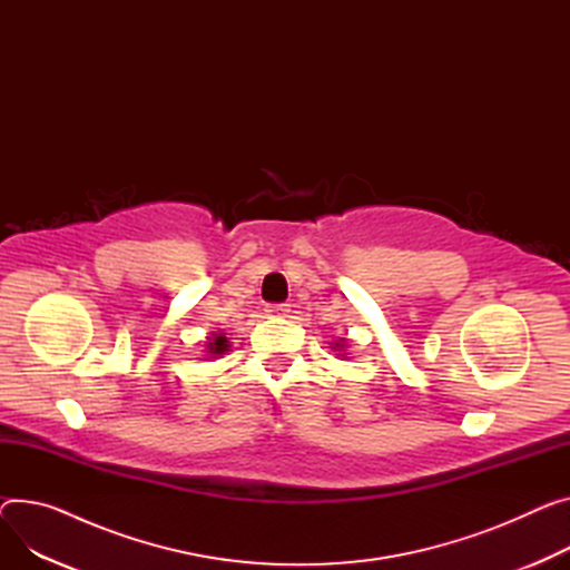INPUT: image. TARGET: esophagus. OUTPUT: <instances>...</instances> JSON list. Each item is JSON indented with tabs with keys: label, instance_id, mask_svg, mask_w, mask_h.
Returning <instances> with one entry per match:
<instances>
[{
	"label": "esophagus",
	"instance_id": "esophagus-1",
	"mask_svg": "<svg viewBox=\"0 0 570 570\" xmlns=\"http://www.w3.org/2000/svg\"><path fill=\"white\" fill-rule=\"evenodd\" d=\"M267 317H287L289 315V305L287 303H269L265 308Z\"/></svg>",
	"mask_w": 570,
	"mask_h": 570
}]
</instances>
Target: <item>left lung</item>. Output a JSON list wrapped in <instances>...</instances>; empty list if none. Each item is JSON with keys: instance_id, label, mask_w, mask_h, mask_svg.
<instances>
[{"instance_id": "left-lung-1", "label": "left lung", "mask_w": 570, "mask_h": 570, "mask_svg": "<svg viewBox=\"0 0 570 570\" xmlns=\"http://www.w3.org/2000/svg\"><path fill=\"white\" fill-rule=\"evenodd\" d=\"M346 340L344 337H340V340H335V342H331V348L333 352H340L337 354V358H342V361H348V354H346Z\"/></svg>"}]
</instances>
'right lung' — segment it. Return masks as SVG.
I'll use <instances>...</instances> for the list:
<instances>
[{"instance_id":"1","label":"right lung","mask_w":570,"mask_h":570,"mask_svg":"<svg viewBox=\"0 0 570 570\" xmlns=\"http://www.w3.org/2000/svg\"><path fill=\"white\" fill-rule=\"evenodd\" d=\"M230 337L226 333H209L207 340H205V358H222L224 354L230 352Z\"/></svg>"}]
</instances>
